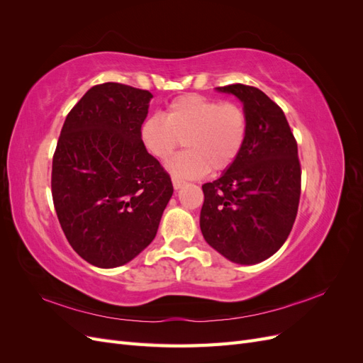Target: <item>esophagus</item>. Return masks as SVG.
Here are the masks:
<instances>
[{
	"label": "esophagus",
	"mask_w": 363,
	"mask_h": 363,
	"mask_svg": "<svg viewBox=\"0 0 363 363\" xmlns=\"http://www.w3.org/2000/svg\"><path fill=\"white\" fill-rule=\"evenodd\" d=\"M184 183H186V182H184V180H182V179L172 177V186H174V189H180Z\"/></svg>",
	"instance_id": "esophagus-1"
}]
</instances>
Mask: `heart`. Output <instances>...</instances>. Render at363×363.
Returning <instances> with one entry per match:
<instances>
[{"mask_svg":"<svg viewBox=\"0 0 363 363\" xmlns=\"http://www.w3.org/2000/svg\"><path fill=\"white\" fill-rule=\"evenodd\" d=\"M247 136L248 116L242 107L196 94L175 98L163 116L151 115L140 125L142 145L160 162H167L182 144L188 148L168 164L177 179L230 168L242 152Z\"/></svg>","mask_w":363,"mask_h":363,"instance_id":"b5f03b06","label":"heart"}]
</instances>
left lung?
I'll list each match as a JSON object with an SVG mask.
<instances>
[{
  "mask_svg": "<svg viewBox=\"0 0 363 363\" xmlns=\"http://www.w3.org/2000/svg\"><path fill=\"white\" fill-rule=\"evenodd\" d=\"M248 116L242 152L218 180L203 184L200 227L206 242L240 265L271 257L288 239L298 212V148L281 108L257 87L228 84Z\"/></svg>",
  "mask_w": 363,
  "mask_h": 363,
  "instance_id": "left-lung-1",
  "label": "left lung"
}]
</instances>
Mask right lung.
<instances>
[{
  "label": "right lung",
  "instance_id": "add662e5",
  "mask_svg": "<svg viewBox=\"0 0 363 363\" xmlns=\"http://www.w3.org/2000/svg\"><path fill=\"white\" fill-rule=\"evenodd\" d=\"M151 98L123 83L91 87L65 119L54 151L60 227L77 255L98 268L125 265L145 250L174 192L140 140Z\"/></svg>",
  "mask_w": 363,
  "mask_h": 363
}]
</instances>
